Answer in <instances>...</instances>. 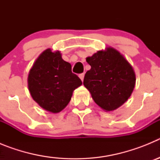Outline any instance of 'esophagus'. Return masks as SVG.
<instances>
[{
  "instance_id": "1",
  "label": "esophagus",
  "mask_w": 160,
  "mask_h": 160,
  "mask_svg": "<svg viewBox=\"0 0 160 160\" xmlns=\"http://www.w3.org/2000/svg\"><path fill=\"white\" fill-rule=\"evenodd\" d=\"M78 76H79V78H80V79H81L82 81H83V79H84V76H85L84 73H80Z\"/></svg>"
}]
</instances>
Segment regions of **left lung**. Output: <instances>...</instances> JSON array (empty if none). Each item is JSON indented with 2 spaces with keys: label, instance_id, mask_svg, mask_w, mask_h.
<instances>
[{
  "label": "left lung",
  "instance_id": "8db88e82",
  "mask_svg": "<svg viewBox=\"0 0 160 160\" xmlns=\"http://www.w3.org/2000/svg\"><path fill=\"white\" fill-rule=\"evenodd\" d=\"M87 62L91 68L85 74L83 85L98 107L108 112L128 101L136 78L122 53L110 46L87 58Z\"/></svg>",
  "mask_w": 160,
  "mask_h": 160
}]
</instances>
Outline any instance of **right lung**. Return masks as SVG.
Segmentation results:
<instances>
[{
  "label": "right lung",
  "mask_w": 160,
  "mask_h": 160,
  "mask_svg": "<svg viewBox=\"0 0 160 160\" xmlns=\"http://www.w3.org/2000/svg\"><path fill=\"white\" fill-rule=\"evenodd\" d=\"M82 84L60 51L51 49L39 55L28 75V88L32 99L53 114L62 111L70 102L73 90Z\"/></svg>",
  "instance_id": "right-lung-1"
}]
</instances>
